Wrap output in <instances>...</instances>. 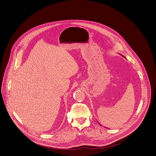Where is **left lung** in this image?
I'll return each mask as SVG.
<instances>
[{"mask_svg":"<svg viewBox=\"0 0 156 156\" xmlns=\"http://www.w3.org/2000/svg\"><path fill=\"white\" fill-rule=\"evenodd\" d=\"M120 55H122V57H123V55H122V54H120ZM99 125H101V126H102V125H101V124H100V123H99Z\"/></svg>","mask_w":156,"mask_h":156,"instance_id":"left-lung-1","label":"left lung"}]
</instances>
